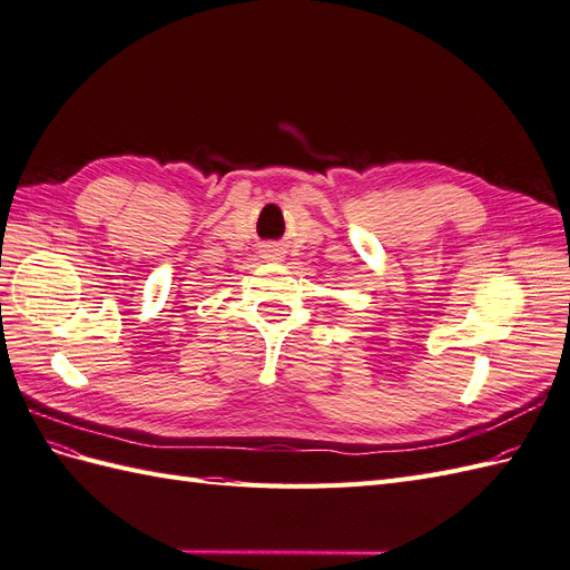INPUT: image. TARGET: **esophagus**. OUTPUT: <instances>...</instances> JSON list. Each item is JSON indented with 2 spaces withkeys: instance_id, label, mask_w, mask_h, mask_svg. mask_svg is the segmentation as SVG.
Returning <instances> with one entry per match:
<instances>
[{
  "instance_id": "esophagus-1",
  "label": "esophagus",
  "mask_w": 570,
  "mask_h": 570,
  "mask_svg": "<svg viewBox=\"0 0 570 570\" xmlns=\"http://www.w3.org/2000/svg\"><path fill=\"white\" fill-rule=\"evenodd\" d=\"M262 257L269 259V262H279V259H284V253H282V247L269 245V247H265V250H262Z\"/></svg>"
}]
</instances>
